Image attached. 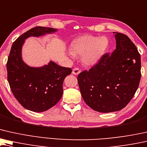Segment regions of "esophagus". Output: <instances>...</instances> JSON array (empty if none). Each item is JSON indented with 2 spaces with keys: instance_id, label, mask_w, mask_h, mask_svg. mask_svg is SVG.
Returning a JSON list of instances; mask_svg holds the SVG:
<instances>
[{
  "instance_id": "esophagus-1",
  "label": "esophagus",
  "mask_w": 147,
  "mask_h": 147,
  "mask_svg": "<svg viewBox=\"0 0 147 147\" xmlns=\"http://www.w3.org/2000/svg\"><path fill=\"white\" fill-rule=\"evenodd\" d=\"M81 72V70L78 68V67H75L72 70V74H74V75H78Z\"/></svg>"
}]
</instances>
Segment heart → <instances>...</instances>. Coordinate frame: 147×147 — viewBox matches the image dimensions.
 Wrapping results in <instances>:
<instances>
[{
	"label": "heart",
	"instance_id": "obj_1",
	"mask_svg": "<svg viewBox=\"0 0 147 147\" xmlns=\"http://www.w3.org/2000/svg\"><path fill=\"white\" fill-rule=\"evenodd\" d=\"M107 46V38L84 35L71 42L69 54L72 57L82 56V61L85 65H91L99 60Z\"/></svg>",
	"mask_w": 147,
	"mask_h": 147
}]
</instances>
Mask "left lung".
<instances>
[{
    "mask_svg": "<svg viewBox=\"0 0 147 147\" xmlns=\"http://www.w3.org/2000/svg\"><path fill=\"white\" fill-rule=\"evenodd\" d=\"M115 33L116 49L102 56L89 71L81 72L78 82L89 107L100 113L117 111L133 98L141 77V55L124 34Z\"/></svg>",
    "mask_w": 147,
    "mask_h": 147,
    "instance_id": "1",
    "label": "left lung"
}]
</instances>
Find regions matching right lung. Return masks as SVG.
<instances>
[{"label": "right lung", "mask_w": 147, "mask_h": 147, "mask_svg": "<svg viewBox=\"0 0 147 147\" xmlns=\"http://www.w3.org/2000/svg\"><path fill=\"white\" fill-rule=\"evenodd\" d=\"M56 30L42 26L29 30L13 42L8 56L6 69L10 88L20 105L32 111H45L58 103L63 94V80L71 74V69L52 61L40 67H30L22 59V45L27 38L41 36Z\"/></svg>", "instance_id": "obj_1"}]
</instances>
